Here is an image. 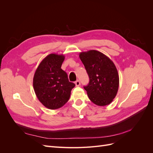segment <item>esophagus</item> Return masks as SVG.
Returning a JSON list of instances; mask_svg holds the SVG:
<instances>
[{"label":"esophagus","instance_id":"34e87169","mask_svg":"<svg viewBox=\"0 0 153 153\" xmlns=\"http://www.w3.org/2000/svg\"><path fill=\"white\" fill-rule=\"evenodd\" d=\"M75 84L76 86H79V85H80V82L79 80H76V81L75 82Z\"/></svg>","mask_w":153,"mask_h":153}]
</instances>
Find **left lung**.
<instances>
[{
	"instance_id": "8db88e82",
	"label": "left lung",
	"mask_w": 153,
	"mask_h": 153,
	"mask_svg": "<svg viewBox=\"0 0 153 153\" xmlns=\"http://www.w3.org/2000/svg\"><path fill=\"white\" fill-rule=\"evenodd\" d=\"M80 59L89 77L84 89L89 100L96 105L106 106L116 96L119 84V74L110 58L99 51L81 52Z\"/></svg>"
}]
</instances>
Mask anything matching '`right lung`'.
<instances>
[{"label": "right lung", "mask_w": 153, "mask_h": 153, "mask_svg": "<svg viewBox=\"0 0 153 153\" xmlns=\"http://www.w3.org/2000/svg\"><path fill=\"white\" fill-rule=\"evenodd\" d=\"M64 59L62 54H49L40 62L34 75L33 87L37 98L51 110L65 105L75 86L69 82L67 73L61 69Z\"/></svg>", "instance_id": "right-lung-1"}]
</instances>
